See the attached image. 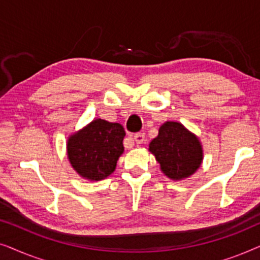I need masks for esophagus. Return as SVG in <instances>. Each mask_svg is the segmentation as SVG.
I'll return each mask as SVG.
<instances>
[{"instance_id":"34e87169","label":"esophagus","mask_w":260,"mask_h":260,"mask_svg":"<svg viewBox=\"0 0 260 260\" xmlns=\"http://www.w3.org/2000/svg\"><path fill=\"white\" fill-rule=\"evenodd\" d=\"M134 140H135V142H136L137 144H142L144 142V140H145V136H144V134H142V133H138V134H136L134 136Z\"/></svg>"}]
</instances>
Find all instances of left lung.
<instances>
[{"instance_id":"obj_1","label":"left lung","mask_w":260,"mask_h":260,"mask_svg":"<svg viewBox=\"0 0 260 260\" xmlns=\"http://www.w3.org/2000/svg\"><path fill=\"white\" fill-rule=\"evenodd\" d=\"M149 151L155 155L163 174L176 181L193 175L204 158L199 138L177 122L162 124Z\"/></svg>"}]
</instances>
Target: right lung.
I'll return each mask as SVG.
<instances>
[{"label":"right lung","instance_id":"add662e5","mask_svg":"<svg viewBox=\"0 0 260 260\" xmlns=\"http://www.w3.org/2000/svg\"><path fill=\"white\" fill-rule=\"evenodd\" d=\"M124 127L119 123L94 119L70 136L67 156L71 166L81 177L90 181L106 179L116 169L123 154Z\"/></svg>","mask_w":260,"mask_h":260}]
</instances>
